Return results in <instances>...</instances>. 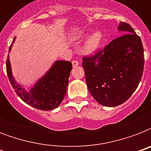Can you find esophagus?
Segmentation results:
<instances>
[{
  "instance_id": "obj_1",
  "label": "esophagus",
  "mask_w": 151,
  "mask_h": 151,
  "mask_svg": "<svg viewBox=\"0 0 151 151\" xmlns=\"http://www.w3.org/2000/svg\"><path fill=\"white\" fill-rule=\"evenodd\" d=\"M72 64H73V67H76V66L79 65V63H78V60H73V61L72 62Z\"/></svg>"
}]
</instances>
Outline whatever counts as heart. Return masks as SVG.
<instances>
[{
    "label": "heart",
    "instance_id": "b5f03b06",
    "mask_svg": "<svg viewBox=\"0 0 151 151\" xmlns=\"http://www.w3.org/2000/svg\"><path fill=\"white\" fill-rule=\"evenodd\" d=\"M88 36L87 33H79L78 35L76 36L77 39H81L84 38L85 37ZM102 38H103V35L100 32H96L94 34H92L91 36L88 37L86 42H85V45H84V52L85 53H92V52H96V51L99 48V45H100L101 41H102Z\"/></svg>",
    "mask_w": 151,
    "mask_h": 151
}]
</instances>
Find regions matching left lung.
I'll return each mask as SVG.
<instances>
[{
	"label": "left lung",
	"mask_w": 151,
	"mask_h": 151,
	"mask_svg": "<svg viewBox=\"0 0 151 151\" xmlns=\"http://www.w3.org/2000/svg\"><path fill=\"white\" fill-rule=\"evenodd\" d=\"M117 29L125 34L93 55L82 59L90 94L105 106H117L128 100L143 73L144 54L140 37L126 22H120Z\"/></svg>",
	"instance_id": "obj_1"
}]
</instances>
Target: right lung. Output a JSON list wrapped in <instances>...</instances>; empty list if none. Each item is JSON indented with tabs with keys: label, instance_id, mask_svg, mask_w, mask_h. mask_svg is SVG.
I'll return each instance as SVG.
<instances>
[{
	"label": "right lung",
	"instance_id": "add662e5",
	"mask_svg": "<svg viewBox=\"0 0 151 151\" xmlns=\"http://www.w3.org/2000/svg\"><path fill=\"white\" fill-rule=\"evenodd\" d=\"M15 40V37L10 45L9 52ZM6 70L11 85L23 102L38 110H51L58 107L66 96L72 63L69 61H55L49 70L30 89H26L15 81L11 68L9 55L6 61Z\"/></svg>",
	"mask_w": 151,
	"mask_h": 151
}]
</instances>
